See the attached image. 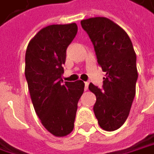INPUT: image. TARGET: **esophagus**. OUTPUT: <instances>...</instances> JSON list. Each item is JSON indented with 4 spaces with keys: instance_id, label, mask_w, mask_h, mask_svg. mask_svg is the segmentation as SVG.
<instances>
[{
    "instance_id": "1",
    "label": "esophagus",
    "mask_w": 154,
    "mask_h": 154,
    "mask_svg": "<svg viewBox=\"0 0 154 154\" xmlns=\"http://www.w3.org/2000/svg\"><path fill=\"white\" fill-rule=\"evenodd\" d=\"M88 86H89V83L88 82H85V91H87L88 90Z\"/></svg>"
}]
</instances>
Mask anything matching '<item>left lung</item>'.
<instances>
[{
  "label": "left lung",
  "mask_w": 154,
  "mask_h": 154,
  "mask_svg": "<svg viewBox=\"0 0 154 154\" xmlns=\"http://www.w3.org/2000/svg\"><path fill=\"white\" fill-rule=\"evenodd\" d=\"M81 25L93 44L98 64L106 72L102 90L89 85L96 96L93 111L100 128L114 131L128 118L136 94V53L126 32L112 20L91 17L82 20Z\"/></svg>",
  "instance_id": "obj_1"
}]
</instances>
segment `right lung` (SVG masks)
<instances>
[{"instance_id": "obj_1", "label": "right lung", "mask_w": 154, "mask_h": 154, "mask_svg": "<svg viewBox=\"0 0 154 154\" xmlns=\"http://www.w3.org/2000/svg\"><path fill=\"white\" fill-rule=\"evenodd\" d=\"M77 32L75 23L52 24L41 29L29 42L24 74L36 114L42 125L55 137L74 129L77 103L85 83L63 82L66 49Z\"/></svg>"}]
</instances>
